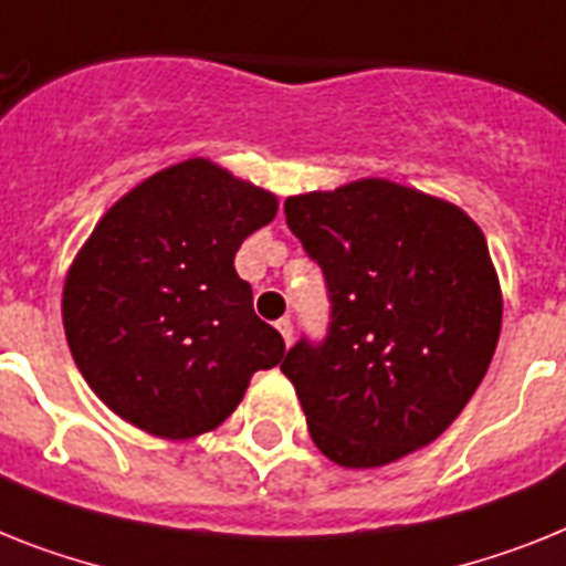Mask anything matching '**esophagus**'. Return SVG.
Segmentation results:
<instances>
[{
  "label": "esophagus",
  "instance_id": "obj_1",
  "mask_svg": "<svg viewBox=\"0 0 566 566\" xmlns=\"http://www.w3.org/2000/svg\"><path fill=\"white\" fill-rule=\"evenodd\" d=\"M275 327H279V334H282L284 345H291V342H293V322L291 319H279V322H275Z\"/></svg>",
  "mask_w": 566,
  "mask_h": 566
}]
</instances>
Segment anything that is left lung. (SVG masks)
<instances>
[{
	"label": "left lung",
	"instance_id": "8db88e82",
	"mask_svg": "<svg viewBox=\"0 0 566 566\" xmlns=\"http://www.w3.org/2000/svg\"><path fill=\"white\" fill-rule=\"evenodd\" d=\"M284 216L331 298L325 339L302 336L282 363L313 443L345 469L429 446L472 400L501 334L481 227L382 178L293 195Z\"/></svg>",
	"mask_w": 566,
	"mask_h": 566
}]
</instances>
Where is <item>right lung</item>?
<instances>
[{"mask_svg":"<svg viewBox=\"0 0 566 566\" xmlns=\"http://www.w3.org/2000/svg\"><path fill=\"white\" fill-rule=\"evenodd\" d=\"M275 195L203 158L155 172L114 203L65 275L71 356L99 400L166 440L212 431L282 334L235 273L241 241L275 218Z\"/></svg>","mask_w":566,"mask_h":566,"instance_id":"add662e5","label":"right lung"}]
</instances>
